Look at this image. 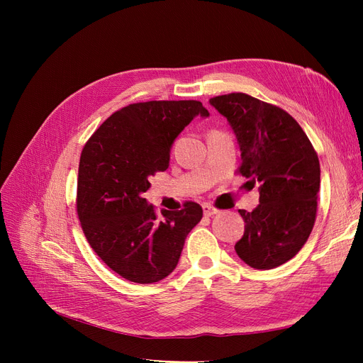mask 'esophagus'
<instances>
[{"label": "esophagus", "mask_w": 363, "mask_h": 363, "mask_svg": "<svg viewBox=\"0 0 363 363\" xmlns=\"http://www.w3.org/2000/svg\"><path fill=\"white\" fill-rule=\"evenodd\" d=\"M203 212H204L206 216H213V215H216L219 211H218V208H215L213 206H211V204H204V206H203Z\"/></svg>", "instance_id": "obj_1"}]
</instances>
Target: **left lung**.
I'll return each mask as SVG.
<instances>
[{
	"instance_id": "8db88e82",
	"label": "left lung",
	"mask_w": 363,
	"mask_h": 363,
	"mask_svg": "<svg viewBox=\"0 0 363 363\" xmlns=\"http://www.w3.org/2000/svg\"><path fill=\"white\" fill-rule=\"evenodd\" d=\"M208 103L235 131L239 174L260 183L259 206L239 211L245 232L235 250L251 268H277L303 248L313 228L321 182L316 151L300 124L277 106L240 92Z\"/></svg>"
}]
</instances>
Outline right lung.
Returning <instances> with one entry per match:
<instances>
[{
	"label": "right lung",
	"instance_id": "right-lung-1",
	"mask_svg": "<svg viewBox=\"0 0 363 363\" xmlns=\"http://www.w3.org/2000/svg\"><path fill=\"white\" fill-rule=\"evenodd\" d=\"M208 116L200 101H147L119 108L86 142L77 180V213L83 233L106 265L130 281L155 283L175 269L203 208L182 211L147 203L150 177L169 167V152L195 116Z\"/></svg>",
	"mask_w": 363,
	"mask_h": 363
}]
</instances>
